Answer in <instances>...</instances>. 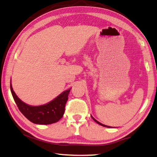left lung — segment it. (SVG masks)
Here are the masks:
<instances>
[{
  "label": "left lung",
  "mask_w": 157,
  "mask_h": 157,
  "mask_svg": "<svg viewBox=\"0 0 157 157\" xmlns=\"http://www.w3.org/2000/svg\"><path fill=\"white\" fill-rule=\"evenodd\" d=\"M91 118L94 119V121H95V122H96V123H98V124H100V125H102V126H103V127H109V128H110V127H109V126H107V125H105V124H102V123H100V122H98V121H96L95 120V119L94 118H93V117L91 116Z\"/></svg>",
  "instance_id": "obj_1"
}]
</instances>
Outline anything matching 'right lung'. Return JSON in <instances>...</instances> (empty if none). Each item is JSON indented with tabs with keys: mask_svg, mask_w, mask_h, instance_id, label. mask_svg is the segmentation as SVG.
I'll return each instance as SVG.
<instances>
[{
	"mask_svg": "<svg viewBox=\"0 0 157 157\" xmlns=\"http://www.w3.org/2000/svg\"><path fill=\"white\" fill-rule=\"evenodd\" d=\"M10 89L18 109L25 118L33 123L49 124L56 123L62 118L64 113L66 103L71 89L63 91L48 104L41 106H30L25 104L16 95L11 84Z\"/></svg>",
	"mask_w": 157,
	"mask_h": 157,
	"instance_id": "1",
	"label": "right lung"
}]
</instances>
